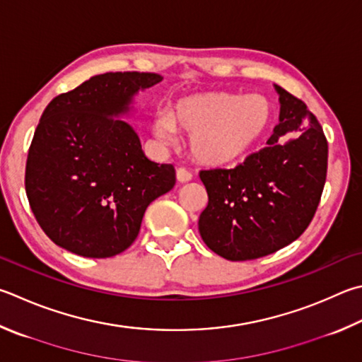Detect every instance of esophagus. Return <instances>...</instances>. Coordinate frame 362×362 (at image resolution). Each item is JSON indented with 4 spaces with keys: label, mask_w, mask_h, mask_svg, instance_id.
<instances>
[{
    "label": "esophagus",
    "mask_w": 362,
    "mask_h": 362,
    "mask_svg": "<svg viewBox=\"0 0 362 362\" xmlns=\"http://www.w3.org/2000/svg\"><path fill=\"white\" fill-rule=\"evenodd\" d=\"M192 179H193V174L189 173L188 169H185V168L177 169V180L183 183V182H189Z\"/></svg>",
    "instance_id": "obj_1"
}]
</instances>
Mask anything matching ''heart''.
Wrapping results in <instances>:
<instances>
[{
  "mask_svg": "<svg viewBox=\"0 0 362 362\" xmlns=\"http://www.w3.org/2000/svg\"><path fill=\"white\" fill-rule=\"evenodd\" d=\"M271 104L261 95L206 93L182 98L155 118V133L169 139L175 129L192 136L196 160L223 166L242 158L271 123Z\"/></svg>",
  "mask_w": 362,
  "mask_h": 362,
  "instance_id": "heart-1",
  "label": "heart"
}]
</instances>
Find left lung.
<instances>
[{
	"label": "left lung",
	"instance_id": "1",
	"mask_svg": "<svg viewBox=\"0 0 362 362\" xmlns=\"http://www.w3.org/2000/svg\"><path fill=\"white\" fill-rule=\"evenodd\" d=\"M280 123L269 146L233 169L201 170L209 202L199 216L206 245L229 261L290 245L313 220L327 173V141L305 103L275 85ZM284 135L293 137L285 143Z\"/></svg>",
	"mask_w": 362,
	"mask_h": 362
}]
</instances>
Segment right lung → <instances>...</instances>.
Wrapping results in <instances>:
<instances>
[{"mask_svg":"<svg viewBox=\"0 0 362 362\" xmlns=\"http://www.w3.org/2000/svg\"><path fill=\"white\" fill-rule=\"evenodd\" d=\"M152 72H106L49 103L28 150L25 189L47 238L85 258H110L139 234L148 204L175 185L173 164L144 155L128 112Z\"/></svg>","mask_w":362,"mask_h":362,"instance_id":"right-lung-1","label":"right lung"}]
</instances>
